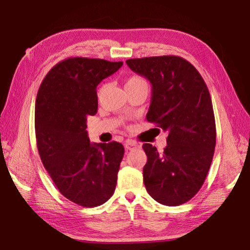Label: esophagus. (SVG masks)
Instances as JSON below:
<instances>
[{
  "mask_svg": "<svg viewBox=\"0 0 250 250\" xmlns=\"http://www.w3.org/2000/svg\"><path fill=\"white\" fill-rule=\"evenodd\" d=\"M125 147L126 151H132V149L140 147V145L137 144L135 142H133L132 140H126L125 143Z\"/></svg>",
  "mask_w": 250,
  "mask_h": 250,
  "instance_id": "34e87169",
  "label": "esophagus"
}]
</instances>
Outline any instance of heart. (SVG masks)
Returning <instances> with one entry per match:
<instances>
[{
  "instance_id": "b5f03b06",
  "label": "heart",
  "mask_w": 250,
  "mask_h": 250,
  "mask_svg": "<svg viewBox=\"0 0 250 250\" xmlns=\"http://www.w3.org/2000/svg\"><path fill=\"white\" fill-rule=\"evenodd\" d=\"M141 85H147V82L145 81L142 76L140 75H132L130 78L126 79L125 83V88H129V87H135V86H141ZM106 89V85L104 84L101 86V88L98 89V98H101L103 96L104 92Z\"/></svg>"
}]
</instances>
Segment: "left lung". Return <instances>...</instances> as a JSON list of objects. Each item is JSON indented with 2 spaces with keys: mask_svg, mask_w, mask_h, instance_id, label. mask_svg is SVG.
I'll return each mask as SVG.
<instances>
[{
  "mask_svg": "<svg viewBox=\"0 0 250 250\" xmlns=\"http://www.w3.org/2000/svg\"><path fill=\"white\" fill-rule=\"evenodd\" d=\"M125 62L152 84L147 121L168 133L163 153L143 144L147 156L145 188L161 204L180 206L202 187L214 154L216 129L210 93L198 70L184 58L147 57Z\"/></svg>",
  "mask_w": 250,
  "mask_h": 250,
  "instance_id": "8db88e82",
  "label": "left lung"
}]
</instances>
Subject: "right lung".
Here are the masks:
<instances>
[{
    "label": "right lung",
    "instance_id": "add662e5",
    "mask_svg": "<svg viewBox=\"0 0 250 250\" xmlns=\"http://www.w3.org/2000/svg\"><path fill=\"white\" fill-rule=\"evenodd\" d=\"M122 64L67 58L48 72L36 98V141L42 164L59 191L84 208L105 203L116 189L124 145L92 144L86 121L97 112V85Z\"/></svg>",
    "mask_w": 250,
    "mask_h": 250
}]
</instances>
